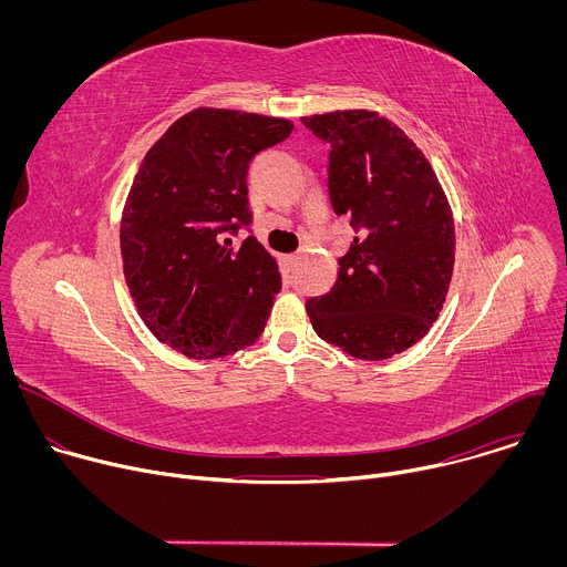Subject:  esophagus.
<instances>
[{
	"instance_id": "esophagus-1",
	"label": "esophagus",
	"mask_w": 567,
	"mask_h": 567,
	"mask_svg": "<svg viewBox=\"0 0 567 567\" xmlns=\"http://www.w3.org/2000/svg\"><path fill=\"white\" fill-rule=\"evenodd\" d=\"M300 258H302V256H300V254H293V256H287V262H289V265H291V267H296V265H298V262H300Z\"/></svg>"
}]
</instances>
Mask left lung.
<instances>
[{
    "instance_id": "obj_1",
    "label": "left lung",
    "mask_w": 567,
    "mask_h": 567,
    "mask_svg": "<svg viewBox=\"0 0 567 567\" xmlns=\"http://www.w3.org/2000/svg\"><path fill=\"white\" fill-rule=\"evenodd\" d=\"M330 143V199L361 233L339 258L334 287L307 300L313 332L363 361L422 341L437 320L455 262L446 193L424 152L372 110L302 116Z\"/></svg>"
}]
</instances>
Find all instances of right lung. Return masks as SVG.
Masks as SVG:
<instances>
[{
	"label": "right lung",
	"mask_w": 567,
	"mask_h": 567,
	"mask_svg": "<svg viewBox=\"0 0 567 567\" xmlns=\"http://www.w3.org/2000/svg\"><path fill=\"white\" fill-rule=\"evenodd\" d=\"M287 118L197 107L143 156L121 217L123 274L145 328L188 359H219L256 343L280 291L276 258L249 235L247 173L285 141Z\"/></svg>",
	"instance_id": "1"
}]
</instances>
